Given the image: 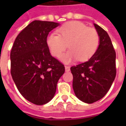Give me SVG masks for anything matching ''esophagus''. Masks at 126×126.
I'll return each instance as SVG.
<instances>
[{
	"label": "esophagus",
	"mask_w": 126,
	"mask_h": 126,
	"mask_svg": "<svg viewBox=\"0 0 126 126\" xmlns=\"http://www.w3.org/2000/svg\"><path fill=\"white\" fill-rule=\"evenodd\" d=\"M65 71H67V72L70 71V67H69V66H67V65L65 66Z\"/></svg>",
	"instance_id": "obj_1"
}]
</instances>
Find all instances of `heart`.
Returning a JSON list of instances; mask_svg holds the SVG:
<instances>
[{
    "mask_svg": "<svg viewBox=\"0 0 126 126\" xmlns=\"http://www.w3.org/2000/svg\"><path fill=\"white\" fill-rule=\"evenodd\" d=\"M58 34L50 33L47 36V44L51 55L60 58L67 44L69 50L62 57L65 63L78 60L86 61L93 57L97 50L100 38L97 32L78 21L64 24L57 30Z\"/></svg>",
    "mask_w": 126,
    "mask_h": 126,
    "instance_id": "heart-1",
    "label": "heart"
}]
</instances>
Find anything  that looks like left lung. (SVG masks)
<instances>
[{"instance_id": "1", "label": "left lung", "mask_w": 126, "mask_h": 126, "mask_svg": "<svg viewBox=\"0 0 126 126\" xmlns=\"http://www.w3.org/2000/svg\"><path fill=\"white\" fill-rule=\"evenodd\" d=\"M94 25L100 38L96 52L88 61L71 67L75 94L89 104L107 93L116 76V53L111 38L105 30Z\"/></svg>"}]
</instances>
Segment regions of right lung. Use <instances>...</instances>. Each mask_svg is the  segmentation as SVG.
<instances>
[{
  "mask_svg": "<svg viewBox=\"0 0 126 126\" xmlns=\"http://www.w3.org/2000/svg\"><path fill=\"white\" fill-rule=\"evenodd\" d=\"M59 26L52 21L35 20L18 34L11 51V74L21 94L42 105L52 99L65 67L50 55L47 38Z\"/></svg>",
  "mask_w": 126,
  "mask_h": 126,
  "instance_id": "add662e5",
  "label": "right lung"
}]
</instances>
